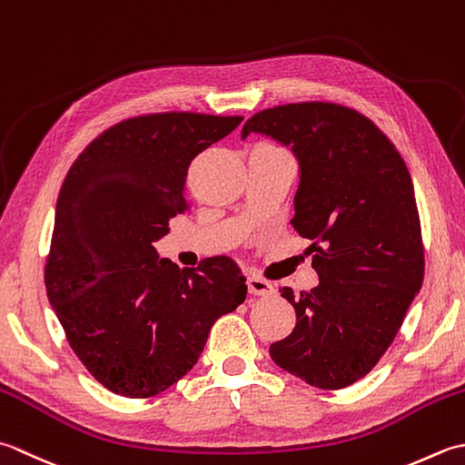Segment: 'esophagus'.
Segmentation results:
<instances>
[{"mask_svg":"<svg viewBox=\"0 0 465 465\" xmlns=\"http://www.w3.org/2000/svg\"><path fill=\"white\" fill-rule=\"evenodd\" d=\"M246 287H249L251 295H259V297H267L274 292V287L271 285V282L264 279H259V277L246 279Z\"/></svg>","mask_w":465,"mask_h":465,"instance_id":"34e87169","label":"esophagus"}]
</instances>
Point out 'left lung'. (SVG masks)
Wrapping results in <instances>:
<instances>
[{"mask_svg":"<svg viewBox=\"0 0 465 465\" xmlns=\"http://www.w3.org/2000/svg\"><path fill=\"white\" fill-rule=\"evenodd\" d=\"M267 136L299 164L292 229L312 244L319 287L281 289L297 312L272 361L319 390L365 377L393 343L423 282L413 183L403 158L361 114L327 102L254 114L241 138Z\"/></svg>","mask_w":465,"mask_h":465,"instance_id":"left-lung-1","label":"left lung"}]
</instances>
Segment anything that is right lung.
<instances>
[{
    "label": "right lung",
    "mask_w": 465,
    "mask_h": 465,
    "mask_svg": "<svg viewBox=\"0 0 465 465\" xmlns=\"http://www.w3.org/2000/svg\"><path fill=\"white\" fill-rule=\"evenodd\" d=\"M241 120L170 112L120 122L64 180L47 299L74 353L114 393L142 400L168 390L196 365L214 321L246 299L232 259L188 271L154 246L184 211L193 158Z\"/></svg>",
    "instance_id": "add662e5"
}]
</instances>
